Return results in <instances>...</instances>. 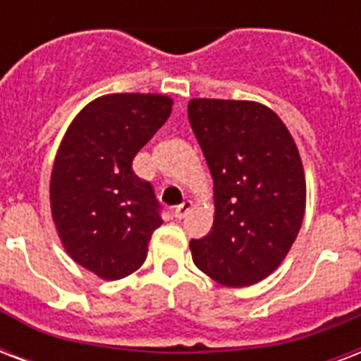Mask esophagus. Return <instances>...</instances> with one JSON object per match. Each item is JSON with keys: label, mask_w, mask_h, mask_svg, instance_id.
Wrapping results in <instances>:
<instances>
[{"label": "esophagus", "mask_w": 361, "mask_h": 361, "mask_svg": "<svg viewBox=\"0 0 361 361\" xmlns=\"http://www.w3.org/2000/svg\"><path fill=\"white\" fill-rule=\"evenodd\" d=\"M192 208V202L191 200H183V202L180 204V206H176L174 209V217H178V219H183L189 212H191Z\"/></svg>", "instance_id": "esophagus-1"}]
</instances>
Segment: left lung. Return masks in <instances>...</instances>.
Wrapping results in <instances>:
<instances>
[{
    "mask_svg": "<svg viewBox=\"0 0 361 361\" xmlns=\"http://www.w3.org/2000/svg\"><path fill=\"white\" fill-rule=\"evenodd\" d=\"M189 123L214 178L215 217L191 240L198 269L226 286H249L277 269L305 212V176L281 118L252 101L191 99Z\"/></svg>",
    "mask_w": 361,
    "mask_h": 361,
    "instance_id": "obj_1",
    "label": "left lung"
}]
</instances>
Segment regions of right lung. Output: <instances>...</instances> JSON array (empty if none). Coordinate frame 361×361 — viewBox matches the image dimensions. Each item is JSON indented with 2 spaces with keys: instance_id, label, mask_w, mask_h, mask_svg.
<instances>
[{
  "instance_id": "1",
  "label": "right lung",
  "mask_w": 361,
  "mask_h": 361,
  "mask_svg": "<svg viewBox=\"0 0 361 361\" xmlns=\"http://www.w3.org/2000/svg\"><path fill=\"white\" fill-rule=\"evenodd\" d=\"M172 112V99L112 93L87 104L65 133L50 178L52 219L69 257L109 281L133 274L161 226V204L133 159Z\"/></svg>"
}]
</instances>
